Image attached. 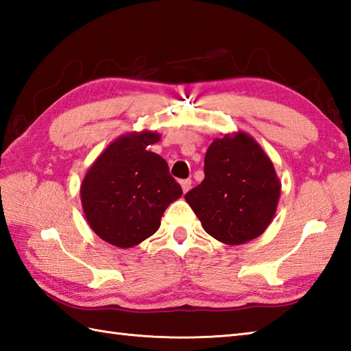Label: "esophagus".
Here are the masks:
<instances>
[{"mask_svg": "<svg viewBox=\"0 0 351 351\" xmlns=\"http://www.w3.org/2000/svg\"><path fill=\"white\" fill-rule=\"evenodd\" d=\"M180 184H181L184 193H187L190 190V187H191V181L190 180H182Z\"/></svg>", "mask_w": 351, "mask_h": 351, "instance_id": "1", "label": "esophagus"}]
</instances>
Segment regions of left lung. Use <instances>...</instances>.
I'll return each mask as SVG.
<instances>
[{"mask_svg": "<svg viewBox=\"0 0 351 351\" xmlns=\"http://www.w3.org/2000/svg\"><path fill=\"white\" fill-rule=\"evenodd\" d=\"M205 178L185 195L206 234L228 245L264 234L280 197L270 156L244 131L215 138L205 155Z\"/></svg>", "mask_w": 351, "mask_h": 351, "instance_id": "obj_1", "label": "left lung"}]
</instances>
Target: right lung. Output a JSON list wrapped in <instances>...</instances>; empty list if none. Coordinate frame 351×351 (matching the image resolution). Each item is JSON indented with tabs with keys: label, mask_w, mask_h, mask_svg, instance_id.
<instances>
[{
	"label": "right lung",
	"mask_w": 351,
	"mask_h": 351,
	"mask_svg": "<svg viewBox=\"0 0 351 351\" xmlns=\"http://www.w3.org/2000/svg\"><path fill=\"white\" fill-rule=\"evenodd\" d=\"M155 131L123 134L104 149L81 182V205L88 226L101 240L130 249L154 235L166 208L182 196L158 154Z\"/></svg>",
	"instance_id": "1"
}]
</instances>
